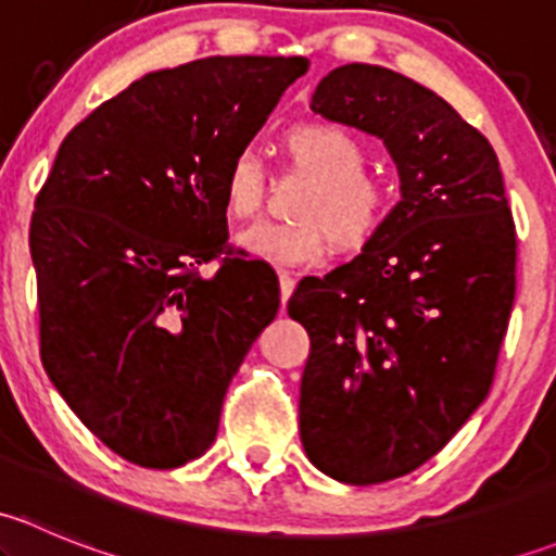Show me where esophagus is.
<instances>
[{
  "mask_svg": "<svg viewBox=\"0 0 556 556\" xmlns=\"http://www.w3.org/2000/svg\"><path fill=\"white\" fill-rule=\"evenodd\" d=\"M293 290H295L293 274L279 271V299H282V309H285V304H288L290 295H293Z\"/></svg>",
  "mask_w": 556,
  "mask_h": 556,
  "instance_id": "esophagus-1",
  "label": "esophagus"
}]
</instances>
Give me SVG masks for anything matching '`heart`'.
Segmentation results:
<instances>
[{
	"label": "heart",
	"instance_id": "b5f03b06",
	"mask_svg": "<svg viewBox=\"0 0 556 556\" xmlns=\"http://www.w3.org/2000/svg\"><path fill=\"white\" fill-rule=\"evenodd\" d=\"M282 150L290 164L312 174L293 223H257L237 237L250 255L285 266L317 263L333 242L361 250L382 233L395 210L397 190L384 174L366 169V148L336 121H301L285 128ZM266 195V169L242 150L223 172V204L237 220H252Z\"/></svg>",
	"mask_w": 556,
	"mask_h": 556
}]
</instances>
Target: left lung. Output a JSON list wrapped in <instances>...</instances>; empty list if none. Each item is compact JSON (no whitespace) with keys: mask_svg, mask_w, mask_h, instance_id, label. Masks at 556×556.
<instances>
[{"mask_svg":"<svg viewBox=\"0 0 556 556\" xmlns=\"http://www.w3.org/2000/svg\"><path fill=\"white\" fill-rule=\"evenodd\" d=\"M312 110L387 144L401 201L377 239L288 312L309 333V459L366 486L435 457L490 395L517 293V226L492 144L439 93L371 64L323 77Z\"/></svg>","mask_w":556,"mask_h":556,"instance_id":"obj_1","label":"left lung"}]
</instances>
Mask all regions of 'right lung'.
I'll return each mask as SVG.
<instances>
[{"label": "right lung", "instance_id": "obj_1", "mask_svg": "<svg viewBox=\"0 0 556 556\" xmlns=\"http://www.w3.org/2000/svg\"><path fill=\"white\" fill-rule=\"evenodd\" d=\"M306 66L212 55L150 72L66 134L39 188V357L128 463L169 470L210 450L233 374L277 317L274 268L228 244L223 172Z\"/></svg>", "mask_w": 556, "mask_h": 556}]
</instances>
